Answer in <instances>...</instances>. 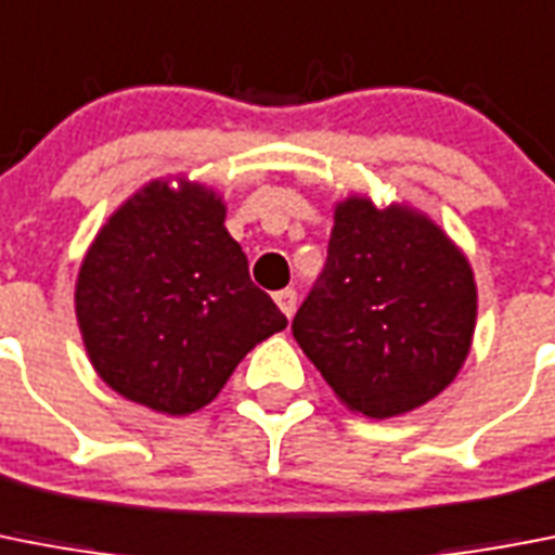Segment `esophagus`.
<instances>
[{
	"label": "esophagus",
	"mask_w": 555,
	"mask_h": 555,
	"mask_svg": "<svg viewBox=\"0 0 555 555\" xmlns=\"http://www.w3.org/2000/svg\"><path fill=\"white\" fill-rule=\"evenodd\" d=\"M273 301H276L279 310L291 319L293 310H296V291H293V287H285V291L273 293Z\"/></svg>",
	"instance_id": "1"
}]
</instances>
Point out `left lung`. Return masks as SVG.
<instances>
[{"label": "left lung", "instance_id": "obj_1", "mask_svg": "<svg viewBox=\"0 0 555 555\" xmlns=\"http://www.w3.org/2000/svg\"><path fill=\"white\" fill-rule=\"evenodd\" d=\"M477 327L468 256L426 211L335 203L321 285L293 338L349 412L370 421L421 409L463 370Z\"/></svg>", "mask_w": 555, "mask_h": 555}]
</instances>
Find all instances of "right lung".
Segmentation results:
<instances>
[{"instance_id": "obj_1", "label": "right lung", "mask_w": 555, "mask_h": 555, "mask_svg": "<svg viewBox=\"0 0 555 555\" xmlns=\"http://www.w3.org/2000/svg\"><path fill=\"white\" fill-rule=\"evenodd\" d=\"M225 197L185 175L134 191L83 254L76 319L92 370L120 398L185 417L256 344L287 327L225 228Z\"/></svg>"}]
</instances>
